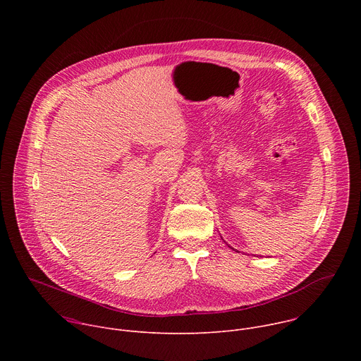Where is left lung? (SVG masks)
Instances as JSON below:
<instances>
[{
    "instance_id": "8db88e82",
    "label": "left lung",
    "mask_w": 361,
    "mask_h": 361,
    "mask_svg": "<svg viewBox=\"0 0 361 361\" xmlns=\"http://www.w3.org/2000/svg\"><path fill=\"white\" fill-rule=\"evenodd\" d=\"M228 247H230V245H228ZM230 248H233V247H230ZM234 251H235V250H234Z\"/></svg>"
}]
</instances>
